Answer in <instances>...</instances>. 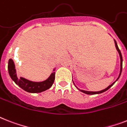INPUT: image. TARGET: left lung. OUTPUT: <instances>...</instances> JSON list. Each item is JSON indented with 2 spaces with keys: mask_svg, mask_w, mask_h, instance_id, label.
Segmentation results:
<instances>
[{
  "mask_svg": "<svg viewBox=\"0 0 127 127\" xmlns=\"http://www.w3.org/2000/svg\"><path fill=\"white\" fill-rule=\"evenodd\" d=\"M114 42H115V47H116V49H117V51H118V53H119V57H120V72H119V76H118V78H117V80H115L114 82H113V83L111 84V85H110L109 86H108V87H106V89H103V90H101V91H85V90H83V89H78V87L76 86V85H75V83H74V82L73 81V83H74V85H75V87H76V88L78 89V90L80 91L81 92L85 94H87V95H96V94H100V93H102L105 92V91H106L108 89H109L110 88V87H112V85H114V83L116 82V81H117V80H119V77H120L121 74V72H122V64H123V59H122V55H121V53L120 50H119V47H118V46H117V42H116V41H115V40H114Z\"/></svg>",
  "mask_w": 127,
  "mask_h": 127,
  "instance_id": "left-lung-1",
  "label": "left lung"
}]
</instances>
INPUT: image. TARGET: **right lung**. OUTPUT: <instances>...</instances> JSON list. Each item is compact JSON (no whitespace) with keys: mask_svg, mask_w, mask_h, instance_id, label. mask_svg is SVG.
<instances>
[{"mask_svg":"<svg viewBox=\"0 0 127 127\" xmlns=\"http://www.w3.org/2000/svg\"><path fill=\"white\" fill-rule=\"evenodd\" d=\"M8 69L10 78L15 82V84L19 85L21 88L27 92L37 93L43 92L52 86L55 80V71L56 68H53V72H51L50 76L46 80L42 81H32L23 77L18 78L17 76L15 64L12 59H10L8 61Z\"/></svg>","mask_w":127,"mask_h":127,"instance_id":"obj_1","label":"right lung"}]
</instances>
